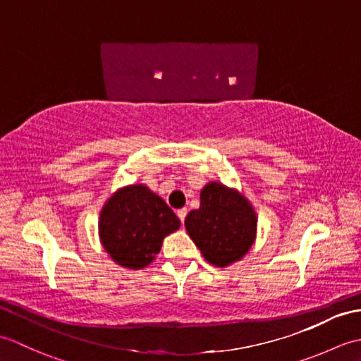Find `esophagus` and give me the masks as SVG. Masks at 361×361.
I'll return each mask as SVG.
<instances>
[{
	"label": "esophagus",
	"mask_w": 361,
	"mask_h": 361,
	"mask_svg": "<svg viewBox=\"0 0 361 361\" xmlns=\"http://www.w3.org/2000/svg\"><path fill=\"white\" fill-rule=\"evenodd\" d=\"M176 216H178V219L181 220V224H185V219L188 216V209L183 208V209H178V212H176Z\"/></svg>",
	"instance_id": "1"
}]
</instances>
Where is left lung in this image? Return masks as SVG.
Segmentation results:
<instances>
[{"mask_svg":"<svg viewBox=\"0 0 361 361\" xmlns=\"http://www.w3.org/2000/svg\"><path fill=\"white\" fill-rule=\"evenodd\" d=\"M188 234L209 264L226 267L250 250L256 237V216L235 190L209 183L200 194V208L185 220Z\"/></svg>","mask_w":361,"mask_h":361,"instance_id":"obj_1","label":"left lung"}]
</instances>
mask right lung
Instances as JSON below:
<instances>
[{
	"label": "right lung",
	"instance_id": "add662e5",
	"mask_svg": "<svg viewBox=\"0 0 361 361\" xmlns=\"http://www.w3.org/2000/svg\"><path fill=\"white\" fill-rule=\"evenodd\" d=\"M180 228V219L145 186L121 189L105 203L99 221L104 248L122 267H147L163 239Z\"/></svg>",
	"mask_w": 361,
	"mask_h": 361
}]
</instances>
